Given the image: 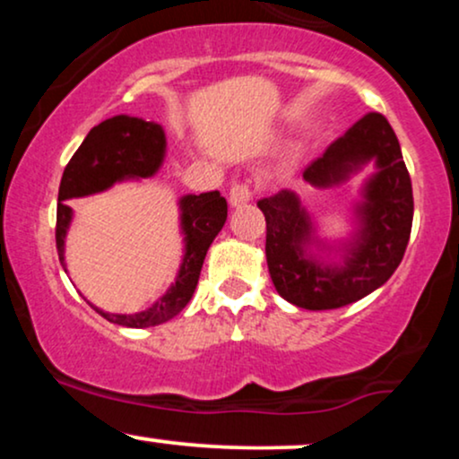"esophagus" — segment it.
Segmentation results:
<instances>
[{
	"label": "esophagus",
	"instance_id": "1",
	"mask_svg": "<svg viewBox=\"0 0 459 459\" xmlns=\"http://www.w3.org/2000/svg\"><path fill=\"white\" fill-rule=\"evenodd\" d=\"M252 196H255V192H252V187L244 181L235 183V186L230 187V192H229V200H230V204H233V207H241V204L250 203Z\"/></svg>",
	"mask_w": 459,
	"mask_h": 459
}]
</instances>
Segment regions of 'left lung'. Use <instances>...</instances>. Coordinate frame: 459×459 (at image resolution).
Here are the masks:
<instances>
[{
	"label": "left lung",
	"instance_id": "1",
	"mask_svg": "<svg viewBox=\"0 0 459 459\" xmlns=\"http://www.w3.org/2000/svg\"><path fill=\"white\" fill-rule=\"evenodd\" d=\"M371 160L377 172L367 181L365 203L356 209L360 229L345 246L343 265H321L307 255L313 226L296 194L282 189L256 203L267 224L265 256L272 282L287 302L307 310L347 307L382 287L402 263L412 230V181L397 135L382 114L362 116L310 163L304 178L315 187H330Z\"/></svg>",
	"mask_w": 459,
	"mask_h": 459
}]
</instances>
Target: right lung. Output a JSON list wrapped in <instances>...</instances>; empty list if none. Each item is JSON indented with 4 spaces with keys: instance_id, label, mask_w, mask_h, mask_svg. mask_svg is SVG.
<instances>
[{
    "instance_id": "add662e5",
    "label": "right lung",
    "mask_w": 459,
    "mask_h": 459,
    "mask_svg": "<svg viewBox=\"0 0 459 459\" xmlns=\"http://www.w3.org/2000/svg\"><path fill=\"white\" fill-rule=\"evenodd\" d=\"M166 152V135L157 123H146L134 116H114L91 129L86 140L66 163L57 192L56 247L65 263V237L73 209L66 200L97 194L125 178H144L160 170ZM181 229L186 233V255L175 284L151 308L135 315H112L94 308L112 324L127 328H149L177 317L194 296L204 256L215 235L226 222V200L220 192H204L181 198Z\"/></svg>"
}]
</instances>
